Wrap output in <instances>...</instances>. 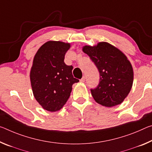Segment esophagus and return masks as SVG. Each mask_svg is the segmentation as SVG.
<instances>
[{"label": "esophagus", "mask_w": 152, "mask_h": 152, "mask_svg": "<svg viewBox=\"0 0 152 152\" xmlns=\"http://www.w3.org/2000/svg\"><path fill=\"white\" fill-rule=\"evenodd\" d=\"M80 81L81 82V83H84V82L85 81V76H83V78H82L80 79Z\"/></svg>", "instance_id": "esophagus-1"}]
</instances>
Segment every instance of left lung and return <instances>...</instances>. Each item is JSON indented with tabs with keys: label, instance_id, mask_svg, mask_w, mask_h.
I'll list each match as a JSON object with an SVG mask.
<instances>
[{
	"label": "left lung",
	"instance_id": "left-lung-1",
	"mask_svg": "<svg viewBox=\"0 0 152 152\" xmlns=\"http://www.w3.org/2000/svg\"><path fill=\"white\" fill-rule=\"evenodd\" d=\"M83 52L90 57L99 72V82L91 94L95 102L105 107L119 105L127 97L133 82L131 63L122 53L107 42L85 46Z\"/></svg>",
	"mask_w": 152,
	"mask_h": 152
}]
</instances>
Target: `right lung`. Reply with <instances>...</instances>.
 Instances as JSON below:
<instances>
[{
  "mask_svg": "<svg viewBox=\"0 0 152 152\" xmlns=\"http://www.w3.org/2000/svg\"><path fill=\"white\" fill-rule=\"evenodd\" d=\"M68 43L49 41L35 55L30 72L34 96L45 110H59L67 102L73 84L79 80L72 75L73 66L64 63Z\"/></svg>",
  "mask_w": 152,
  "mask_h": 152,
  "instance_id": "right-lung-1",
  "label": "right lung"
}]
</instances>
